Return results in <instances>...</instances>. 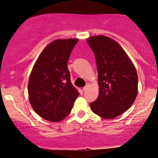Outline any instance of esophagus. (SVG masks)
Returning <instances> with one entry per match:
<instances>
[{"mask_svg":"<svg viewBox=\"0 0 158 158\" xmlns=\"http://www.w3.org/2000/svg\"><path fill=\"white\" fill-rule=\"evenodd\" d=\"M89 85H87L85 87L83 88V90H84V91H87V90L89 89Z\"/></svg>","mask_w":158,"mask_h":158,"instance_id":"34e87169","label":"esophagus"}]
</instances>
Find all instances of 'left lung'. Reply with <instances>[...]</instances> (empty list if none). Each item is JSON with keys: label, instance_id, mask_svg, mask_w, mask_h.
<instances>
[{"label": "left lung", "instance_id": "obj_1", "mask_svg": "<svg viewBox=\"0 0 158 158\" xmlns=\"http://www.w3.org/2000/svg\"><path fill=\"white\" fill-rule=\"evenodd\" d=\"M87 42L94 52L98 72L99 95L90 103V108L102 118H114L126 112L137 95L136 68L114 40L96 35Z\"/></svg>", "mask_w": 158, "mask_h": 158}]
</instances>
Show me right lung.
<instances>
[{
  "label": "right lung",
  "instance_id": "right-lung-1",
  "mask_svg": "<svg viewBox=\"0 0 158 158\" xmlns=\"http://www.w3.org/2000/svg\"><path fill=\"white\" fill-rule=\"evenodd\" d=\"M79 39H58L44 48L28 82L29 100L43 118L59 122L70 113L79 92L71 82L67 62Z\"/></svg>",
  "mask_w": 158,
  "mask_h": 158
}]
</instances>
